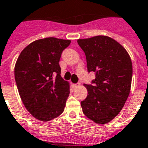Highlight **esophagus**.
Masks as SVG:
<instances>
[{
	"instance_id": "34e87169",
	"label": "esophagus",
	"mask_w": 148,
	"mask_h": 148,
	"mask_svg": "<svg viewBox=\"0 0 148 148\" xmlns=\"http://www.w3.org/2000/svg\"><path fill=\"white\" fill-rule=\"evenodd\" d=\"M80 86V84H79V83L74 84V87H77V86Z\"/></svg>"
}]
</instances>
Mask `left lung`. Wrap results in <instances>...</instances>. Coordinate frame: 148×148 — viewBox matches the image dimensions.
<instances>
[{
    "label": "left lung",
    "mask_w": 148,
    "mask_h": 148,
    "mask_svg": "<svg viewBox=\"0 0 148 148\" xmlns=\"http://www.w3.org/2000/svg\"><path fill=\"white\" fill-rule=\"evenodd\" d=\"M86 56L87 70L96 73L81 102L83 113L96 124H107L123 109L131 90L132 63L123 46L111 37L96 36L77 39Z\"/></svg>",
    "instance_id": "1"
}]
</instances>
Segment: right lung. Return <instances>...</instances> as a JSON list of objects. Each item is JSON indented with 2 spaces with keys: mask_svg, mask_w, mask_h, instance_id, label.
<instances>
[{
  "mask_svg": "<svg viewBox=\"0 0 148 148\" xmlns=\"http://www.w3.org/2000/svg\"><path fill=\"white\" fill-rule=\"evenodd\" d=\"M70 39L47 37L24 48L16 62L15 79L22 102L31 115L50 121L64 111L70 83L61 77L59 60Z\"/></svg>",
  "mask_w": 148,
  "mask_h": 148,
  "instance_id": "add662e5",
  "label": "right lung"
}]
</instances>
